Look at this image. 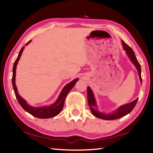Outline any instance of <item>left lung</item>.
I'll list each match as a JSON object with an SVG mask.
<instances>
[{
	"mask_svg": "<svg viewBox=\"0 0 153 153\" xmlns=\"http://www.w3.org/2000/svg\"><path fill=\"white\" fill-rule=\"evenodd\" d=\"M122 43L123 45V48L126 51V54L128 55L129 60L131 61V62L134 64V65L135 66L136 69L137 70L139 79H140L141 83H142V79L141 76V68L140 64H139V62L137 60V58L135 56L134 52L133 51L132 48L129 47L128 45H127L123 41H122ZM87 100H88V104L90 107L91 111L94 116L102 120H112L120 118H122V117H123L124 116L128 114L129 113H130L132 111V110L134 108L136 104H137L138 99H136L134 101H132L131 102L120 106L118 108L114 110V111L107 114L101 112L99 110L98 106H97V105L96 99L95 98V96H94L93 91L89 86L87 87Z\"/></svg>",
	"mask_w": 153,
	"mask_h": 153,
	"instance_id": "8db88e82",
	"label": "left lung"
}]
</instances>
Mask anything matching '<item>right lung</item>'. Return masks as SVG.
I'll return each mask as SVG.
<instances>
[{"label": "right lung", "mask_w": 153, "mask_h": 153, "mask_svg": "<svg viewBox=\"0 0 153 153\" xmlns=\"http://www.w3.org/2000/svg\"><path fill=\"white\" fill-rule=\"evenodd\" d=\"M31 40H30L28 43H26L25 46L27 45L30 43ZM24 47L22 48L19 53V54L18 56V58H16V61L14 63V66H13V70H12V86L13 89H14L15 95L16 97V99H17L18 101L19 105L24 108L25 111L30 113V114L33 115V116L36 117V118H43V119H47V118H53V117L56 116L58 115L61 112V110H62L64 104V100L65 99L68 95V93L70 91V90L73 88V87L76 85V82L78 81L79 78H76L71 81V82L68 83L67 85L64 87L62 90L61 91L59 96H58V99H56V101H55L53 105H51L49 106H41V107H34L31 105H29L27 102L25 101V100L22 98V97L19 95L17 87L16 85V67H17V64L18 63V61L19 60V58H20L22 52L24 49Z\"/></svg>", "instance_id": "1"}]
</instances>
